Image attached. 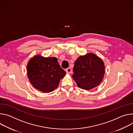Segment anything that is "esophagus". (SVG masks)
<instances>
[{
	"label": "esophagus",
	"mask_w": 133,
	"mask_h": 133,
	"mask_svg": "<svg viewBox=\"0 0 133 133\" xmlns=\"http://www.w3.org/2000/svg\"><path fill=\"white\" fill-rule=\"evenodd\" d=\"M65 71L67 73H69V74H70V73H72V69L70 68H67L66 70H65Z\"/></svg>",
	"instance_id": "34e87169"
}]
</instances>
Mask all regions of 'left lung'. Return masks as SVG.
<instances>
[{
  "label": "left lung",
  "instance_id": "8db88e82",
  "mask_svg": "<svg viewBox=\"0 0 133 133\" xmlns=\"http://www.w3.org/2000/svg\"><path fill=\"white\" fill-rule=\"evenodd\" d=\"M72 78L78 86L84 90H90L99 85L105 75V64L101 59L94 53L79 56L75 62Z\"/></svg>",
  "mask_w": 133,
  "mask_h": 133
}]
</instances>
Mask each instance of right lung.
Instances as JSON below:
<instances>
[{"instance_id":"obj_1","label":"right lung","mask_w":133,"mask_h":133,"mask_svg":"<svg viewBox=\"0 0 133 133\" xmlns=\"http://www.w3.org/2000/svg\"><path fill=\"white\" fill-rule=\"evenodd\" d=\"M27 76L33 86L43 92L49 93L57 88L66 72L55 57H44L39 55L32 57L27 63Z\"/></svg>"}]
</instances>
